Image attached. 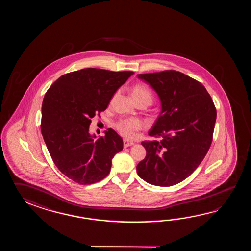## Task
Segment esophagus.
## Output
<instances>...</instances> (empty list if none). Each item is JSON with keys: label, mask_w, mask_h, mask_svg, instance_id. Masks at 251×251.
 I'll return each instance as SVG.
<instances>
[{"label": "esophagus", "mask_w": 251, "mask_h": 251, "mask_svg": "<svg viewBox=\"0 0 251 251\" xmlns=\"http://www.w3.org/2000/svg\"><path fill=\"white\" fill-rule=\"evenodd\" d=\"M123 144L124 148H127V147H129V146H132V145H133L134 143H133V142H129V141H127V140H124Z\"/></svg>", "instance_id": "esophagus-1"}]
</instances>
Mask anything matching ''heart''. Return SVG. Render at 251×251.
Masks as SVG:
<instances>
[{
	"label": "heart",
	"instance_id": "heart-1",
	"mask_svg": "<svg viewBox=\"0 0 251 251\" xmlns=\"http://www.w3.org/2000/svg\"><path fill=\"white\" fill-rule=\"evenodd\" d=\"M131 97L133 101H144L150 105L152 101V96L151 91L144 85L137 84L133 86L131 90ZM142 127L141 122L136 119H123L120 120L116 125V128L125 138L132 139L135 135V133Z\"/></svg>",
	"mask_w": 251,
	"mask_h": 251
}]
</instances>
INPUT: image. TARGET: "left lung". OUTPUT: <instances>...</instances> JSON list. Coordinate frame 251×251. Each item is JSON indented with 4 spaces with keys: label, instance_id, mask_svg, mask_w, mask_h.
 Wrapping results in <instances>:
<instances>
[{
    "label": "left lung",
    "instance_id": "left-lung-1",
    "mask_svg": "<svg viewBox=\"0 0 251 251\" xmlns=\"http://www.w3.org/2000/svg\"><path fill=\"white\" fill-rule=\"evenodd\" d=\"M157 93L160 113L145 141L146 157L136 167L144 181L171 187L190 176L208 151L216 109L204 86L176 71L137 75Z\"/></svg>",
    "mask_w": 251,
    "mask_h": 251
}]
</instances>
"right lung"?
Returning a JSON list of instances; mask_svg holds the SVG:
<instances>
[{
	"mask_svg": "<svg viewBox=\"0 0 251 251\" xmlns=\"http://www.w3.org/2000/svg\"><path fill=\"white\" fill-rule=\"evenodd\" d=\"M133 72L86 68L61 76L42 104L41 133L53 163L80 184L100 181L110 172L123 139L111 128L105 136L90 133L91 118L106 110L116 91Z\"/></svg>",
	"mask_w": 251,
	"mask_h": 251,
	"instance_id": "1",
	"label": "right lung"
}]
</instances>
